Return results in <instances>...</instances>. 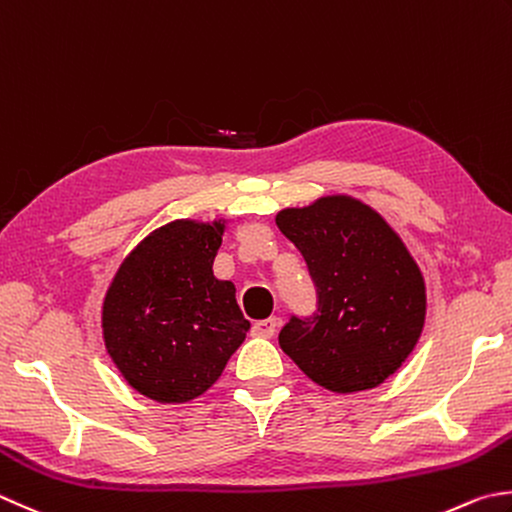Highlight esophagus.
Wrapping results in <instances>:
<instances>
[{
    "label": "esophagus",
    "mask_w": 512,
    "mask_h": 512,
    "mask_svg": "<svg viewBox=\"0 0 512 512\" xmlns=\"http://www.w3.org/2000/svg\"><path fill=\"white\" fill-rule=\"evenodd\" d=\"M276 327H278V321L276 318H265V321H256L252 332L256 336H263V339H272V336L276 334Z\"/></svg>",
    "instance_id": "34e87169"
}]
</instances>
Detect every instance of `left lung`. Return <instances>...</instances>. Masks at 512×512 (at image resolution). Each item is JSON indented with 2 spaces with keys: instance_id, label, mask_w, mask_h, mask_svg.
Listing matches in <instances>:
<instances>
[{
  "instance_id": "8db88e82",
  "label": "left lung",
  "mask_w": 512,
  "mask_h": 512,
  "mask_svg": "<svg viewBox=\"0 0 512 512\" xmlns=\"http://www.w3.org/2000/svg\"><path fill=\"white\" fill-rule=\"evenodd\" d=\"M276 225L303 254L316 287V312L292 316L278 334L283 352L332 392L376 388L421 336V269L392 227L354 198L283 209Z\"/></svg>"
}]
</instances>
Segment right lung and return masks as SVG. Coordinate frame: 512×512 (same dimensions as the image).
Instances as JSON below:
<instances>
[{
  "label": "right lung",
  "instance_id": "add662e5",
  "mask_svg": "<svg viewBox=\"0 0 512 512\" xmlns=\"http://www.w3.org/2000/svg\"><path fill=\"white\" fill-rule=\"evenodd\" d=\"M220 223L176 220L124 258L104 298V343L131 388L158 403L200 397L249 332L236 287L214 276Z\"/></svg>",
  "mask_w": 512,
  "mask_h": 512
}]
</instances>
